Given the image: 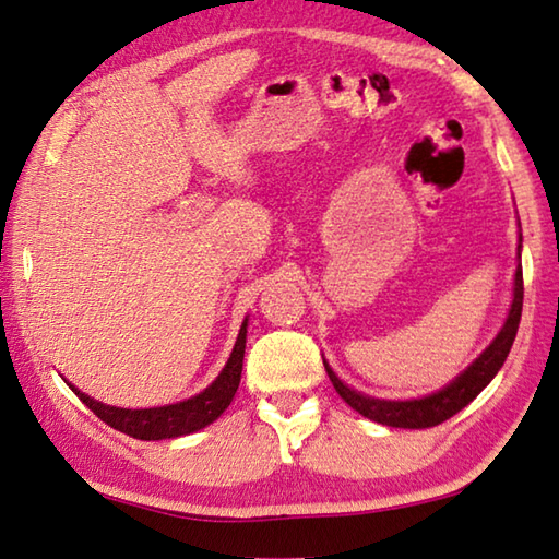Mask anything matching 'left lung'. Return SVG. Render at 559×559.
<instances>
[{
    "label": "left lung",
    "mask_w": 559,
    "mask_h": 559,
    "mask_svg": "<svg viewBox=\"0 0 559 559\" xmlns=\"http://www.w3.org/2000/svg\"><path fill=\"white\" fill-rule=\"evenodd\" d=\"M523 242V235H521ZM518 242V258H521L523 245ZM521 311H523V267H515V285H513V301L508 309V317L503 321L498 336L491 341L481 356H478L472 366H468L462 376H456L447 388L437 390V393L417 400H378L358 393V390L348 388L334 370L329 368L324 360V368L334 383L336 393L346 400V403L373 423L388 425V427H403V429H425L442 425L444 419L454 417L459 409H464L472 400L481 393V390L491 383L493 376L506 364L508 354L518 334V324H521Z\"/></svg>",
    "instance_id": "obj_1"
}]
</instances>
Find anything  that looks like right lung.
<instances>
[{
    "instance_id": "right-lung-1",
    "label": "right lung",
    "mask_w": 559,
    "mask_h": 559,
    "mask_svg": "<svg viewBox=\"0 0 559 559\" xmlns=\"http://www.w3.org/2000/svg\"><path fill=\"white\" fill-rule=\"evenodd\" d=\"M245 336H248V319L242 321L238 341H235L233 354L228 364L221 370V376L203 390V393L193 395L183 403L164 405V407H150V409H127V407H112L103 405L97 400L87 397L81 390L73 388V393L83 400V403L93 409V413L103 419L105 425L115 427L117 432H124L134 439H174L191 432H199L205 425H211L213 419H218L225 407L233 403L235 393L240 385L242 373V358H245Z\"/></svg>"
}]
</instances>
